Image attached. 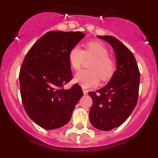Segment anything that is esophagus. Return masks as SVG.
I'll return each instance as SVG.
<instances>
[{
  "instance_id": "34e87169",
  "label": "esophagus",
  "mask_w": 158,
  "mask_h": 158,
  "mask_svg": "<svg viewBox=\"0 0 158 158\" xmlns=\"http://www.w3.org/2000/svg\"><path fill=\"white\" fill-rule=\"evenodd\" d=\"M82 90H83V93L85 95H87L88 94V90H86V89H82Z\"/></svg>"
}]
</instances>
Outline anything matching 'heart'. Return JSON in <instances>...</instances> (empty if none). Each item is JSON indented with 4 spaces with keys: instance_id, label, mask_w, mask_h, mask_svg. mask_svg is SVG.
Here are the masks:
<instances>
[{
    "instance_id": "1",
    "label": "heart",
    "mask_w": 158,
    "mask_h": 158,
    "mask_svg": "<svg viewBox=\"0 0 158 158\" xmlns=\"http://www.w3.org/2000/svg\"><path fill=\"white\" fill-rule=\"evenodd\" d=\"M108 54L107 49L102 43L96 41L86 43L84 51L77 46L72 47L68 54V59L74 70L81 69L85 58L93 59L89 65L91 70L77 73L75 76V81L83 88H90L99 83L100 77L104 81L109 80L115 73V64Z\"/></svg>"
}]
</instances>
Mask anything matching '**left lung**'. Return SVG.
<instances>
[{
    "label": "left lung",
    "instance_id": "obj_1",
    "mask_svg": "<svg viewBox=\"0 0 158 158\" xmlns=\"http://www.w3.org/2000/svg\"><path fill=\"white\" fill-rule=\"evenodd\" d=\"M97 37L111 44L117 65L107 85L89 93L93 100L89 120L96 129L111 131L122 125L135 109L139 97L140 73L134 54L119 40L110 35Z\"/></svg>",
    "mask_w": 158,
    "mask_h": 158
}]
</instances>
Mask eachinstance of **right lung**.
I'll return each instance as SVG.
<instances>
[{
    "label": "right lung",
    "mask_w": 158,
    "mask_h": 158,
    "mask_svg": "<svg viewBox=\"0 0 158 158\" xmlns=\"http://www.w3.org/2000/svg\"><path fill=\"white\" fill-rule=\"evenodd\" d=\"M85 34L80 31H49L27 53L19 71L20 95L31 119L46 130L62 127L69 122L75 105L83 96L74 84L68 54Z\"/></svg>",
    "instance_id": "obj_1"
}]
</instances>
